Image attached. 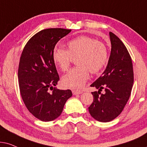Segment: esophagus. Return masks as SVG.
Listing matches in <instances>:
<instances>
[{"mask_svg":"<svg viewBox=\"0 0 147 147\" xmlns=\"http://www.w3.org/2000/svg\"><path fill=\"white\" fill-rule=\"evenodd\" d=\"M81 93H83V92H82V91H75V90H73V91H72V94H73V95H80V94H81Z\"/></svg>","mask_w":147,"mask_h":147,"instance_id":"esophagus-1","label":"esophagus"}]
</instances>
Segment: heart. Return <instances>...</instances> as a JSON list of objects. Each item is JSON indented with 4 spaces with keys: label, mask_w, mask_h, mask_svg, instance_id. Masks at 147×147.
I'll use <instances>...</instances> for the list:
<instances>
[{
    "label": "heart",
    "mask_w": 147,
    "mask_h": 147,
    "mask_svg": "<svg viewBox=\"0 0 147 147\" xmlns=\"http://www.w3.org/2000/svg\"><path fill=\"white\" fill-rule=\"evenodd\" d=\"M67 49L56 48L52 58L54 64L62 71L69 68L71 58H77L79 66L70 69L62 77L64 87L72 89H81L89 79V70L98 73L107 61V48L102 42L88 36H80L69 41Z\"/></svg>",
    "instance_id": "b5f03b06"
}]
</instances>
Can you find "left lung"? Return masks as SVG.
Instances as JSON below:
<instances>
[{"label": "left lung", "instance_id": "obj_1", "mask_svg": "<svg viewBox=\"0 0 147 147\" xmlns=\"http://www.w3.org/2000/svg\"><path fill=\"white\" fill-rule=\"evenodd\" d=\"M111 53L106 68L91 85L93 101L89 107L91 116L99 122H108L122 112L130 98L134 83L132 59L120 38L109 32ZM104 89V94L100 91Z\"/></svg>", "mask_w": 147, "mask_h": 147}]
</instances>
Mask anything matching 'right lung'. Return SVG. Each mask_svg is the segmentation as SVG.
I'll return each mask as SVG.
<instances>
[{
    "label": "right lung",
    "instance_id": "1",
    "mask_svg": "<svg viewBox=\"0 0 147 147\" xmlns=\"http://www.w3.org/2000/svg\"><path fill=\"white\" fill-rule=\"evenodd\" d=\"M70 31L62 28L39 31L28 41L21 54L18 69L21 97L29 112L43 122L58 118L72 95L70 89L54 87L60 78L52 58L56 44Z\"/></svg>",
    "mask_w": 147,
    "mask_h": 147
}]
</instances>
